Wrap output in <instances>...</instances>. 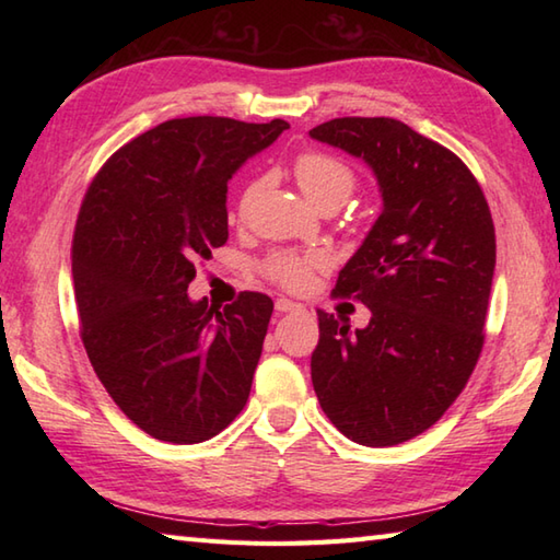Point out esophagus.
Instances as JSON below:
<instances>
[{
	"label": "esophagus",
	"instance_id": "1",
	"mask_svg": "<svg viewBox=\"0 0 560 560\" xmlns=\"http://www.w3.org/2000/svg\"><path fill=\"white\" fill-rule=\"evenodd\" d=\"M277 311H279V313H293V311H301V305L289 301V299H279V301H277Z\"/></svg>",
	"mask_w": 560,
	"mask_h": 560
}]
</instances>
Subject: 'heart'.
<instances>
[{"mask_svg":"<svg viewBox=\"0 0 560 560\" xmlns=\"http://www.w3.org/2000/svg\"><path fill=\"white\" fill-rule=\"evenodd\" d=\"M293 173L303 189V195L311 199L313 205L325 199H339L343 205L355 187V173L341 159L325 151L301 153L293 163ZM259 187V183H253L245 189L241 199L243 211H247V207L253 205ZM325 267L327 257L323 253H277L269 259L267 271L273 281L283 283L287 289H305L307 283H311L313 273Z\"/></svg>","mask_w":560,"mask_h":560,"instance_id":"1","label":"heart"}]
</instances>
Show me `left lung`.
Instances as JSON below:
<instances>
[{
    "instance_id": "1",
    "label": "left lung",
    "mask_w": 560,
    "mask_h": 560,
    "mask_svg": "<svg viewBox=\"0 0 560 560\" xmlns=\"http://www.w3.org/2000/svg\"><path fill=\"white\" fill-rule=\"evenodd\" d=\"M311 137L363 159L383 195L335 287L368 305L371 323L351 331L317 311L315 395L353 443H407L450 409L479 361L495 269L489 201L455 153L392 117H337Z\"/></svg>"
}]
</instances>
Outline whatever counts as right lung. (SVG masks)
<instances>
[{"instance_id":"obj_1","label":"right lung","mask_w":560,"mask_h":560,"mask_svg":"<svg viewBox=\"0 0 560 560\" xmlns=\"http://www.w3.org/2000/svg\"><path fill=\"white\" fill-rule=\"evenodd\" d=\"M289 122L180 117L117 149L93 177L71 243L81 341L129 421L195 445L243 411L273 303L189 301L195 261L229 241L225 192Z\"/></svg>"}]
</instances>
